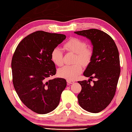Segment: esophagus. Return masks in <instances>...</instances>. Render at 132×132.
Wrapping results in <instances>:
<instances>
[{
  "instance_id": "34e87169",
  "label": "esophagus",
  "mask_w": 132,
  "mask_h": 132,
  "mask_svg": "<svg viewBox=\"0 0 132 132\" xmlns=\"http://www.w3.org/2000/svg\"><path fill=\"white\" fill-rule=\"evenodd\" d=\"M67 81L68 84H73V83L75 82V81H73V80H67Z\"/></svg>"
}]
</instances>
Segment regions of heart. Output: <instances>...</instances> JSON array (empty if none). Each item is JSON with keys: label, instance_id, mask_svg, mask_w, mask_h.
I'll return each instance as SVG.
<instances>
[{"label": "heart", "instance_id": "heart-1", "mask_svg": "<svg viewBox=\"0 0 132 132\" xmlns=\"http://www.w3.org/2000/svg\"><path fill=\"white\" fill-rule=\"evenodd\" d=\"M87 44L83 40L77 37H72L64 45V48L67 52L75 53L73 65H65L58 71L59 76L68 80H75L81 73L82 67L79 63L87 65L90 63L92 57V51L87 48ZM51 60L57 66L64 63L63 52L60 48L56 47L51 54Z\"/></svg>", "mask_w": 132, "mask_h": 132}]
</instances>
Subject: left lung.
<instances>
[{"label":"left lung","instance_id":"8db88e82","mask_svg":"<svg viewBox=\"0 0 132 132\" xmlns=\"http://www.w3.org/2000/svg\"><path fill=\"white\" fill-rule=\"evenodd\" d=\"M89 39L93 45L92 57L84 72L88 81H78L82 89L77 96L80 106L90 113L106 108L113 98L120 74L119 53L114 40L97 29L75 32ZM92 78L95 80L91 85Z\"/></svg>","mask_w":132,"mask_h":132}]
</instances>
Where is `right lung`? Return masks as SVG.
Instances as JSON below:
<instances>
[{
	"label": "right lung",
	"mask_w": 132,
	"mask_h": 132,
	"mask_svg": "<svg viewBox=\"0 0 132 132\" xmlns=\"http://www.w3.org/2000/svg\"><path fill=\"white\" fill-rule=\"evenodd\" d=\"M65 38L63 34L36 31L21 40L13 55V87L23 103L38 114L56 109L67 86L63 78L49 79L56 72L51 52Z\"/></svg>",
	"instance_id": "obj_1"
}]
</instances>
